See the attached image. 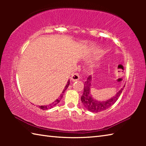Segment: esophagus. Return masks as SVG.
Masks as SVG:
<instances>
[{"label":"esophagus","instance_id":"34e87169","mask_svg":"<svg viewBox=\"0 0 146 146\" xmlns=\"http://www.w3.org/2000/svg\"><path fill=\"white\" fill-rule=\"evenodd\" d=\"M80 79V75H79L78 73H73L71 76V80L75 82Z\"/></svg>","mask_w":146,"mask_h":146}]
</instances>
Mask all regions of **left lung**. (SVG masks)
<instances>
[{
    "label": "left lung",
    "mask_w": 146,
    "mask_h": 146,
    "mask_svg": "<svg viewBox=\"0 0 146 146\" xmlns=\"http://www.w3.org/2000/svg\"><path fill=\"white\" fill-rule=\"evenodd\" d=\"M91 76H89L87 80L84 83V87L83 95L81 97V101L83 104L84 108H86L88 111L93 113H98L103 111L112 106L117 102L118 98L122 93L123 88H121V90L116 94V95L111 98L110 99L106 100L105 101H98L92 97L91 95Z\"/></svg>",
    "instance_id": "left-lung-1"
}]
</instances>
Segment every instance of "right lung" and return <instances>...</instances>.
<instances>
[{
  "instance_id": "1",
  "label": "right lung",
  "mask_w": 146,
  "mask_h": 146,
  "mask_svg": "<svg viewBox=\"0 0 146 146\" xmlns=\"http://www.w3.org/2000/svg\"><path fill=\"white\" fill-rule=\"evenodd\" d=\"M70 79H69V80L68 81V82H67V84L66 85L65 88H64V90L62 91V93H61V95H60V97H58V99H56L55 101H54L53 103L47 105V106H40L38 108H40L41 110H49V109L52 108L53 107H54V106H56V104H58V102H60V101L61 100L62 98V97H63V93H64L65 91L67 90V88H68V86H69V85H70Z\"/></svg>"
}]
</instances>
